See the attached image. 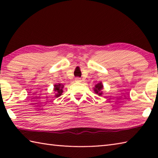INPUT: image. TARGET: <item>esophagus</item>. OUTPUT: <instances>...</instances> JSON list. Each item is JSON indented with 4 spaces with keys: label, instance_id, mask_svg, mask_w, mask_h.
I'll use <instances>...</instances> for the list:
<instances>
[{
    "label": "esophagus",
    "instance_id": "obj_1",
    "mask_svg": "<svg viewBox=\"0 0 158 158\" xmlns=\"http://www.w3.org/2000/svg\"><path fill=\"white\" fill-rule=\"evenodd\" d=\"M75 81L81 82V78H79V77H76V78H75Z\"/></svg>",
    "mask_w": 158,
    "mask_h": 158
}]
</instances>
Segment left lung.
I'll use <instances>...</instances> for the list:
<instances>
[{
  "mask_svg": "<svg viewBox=\"0 0 158 158\" xmlns=\"http://www.w3.org/2000/svg\"><path fill=\"white\" fill-rule=\"evenodd\" d=\"M103 89V84H102V82L100 83H98V84H96L94 87V91L96 93V94H98V95H102V90Z\"/></svg>",
  "mask_w": 158,
  "mask_h": 158,
  "instance_id": "obj_1",
  "label": "left lung"
}]
</instances>
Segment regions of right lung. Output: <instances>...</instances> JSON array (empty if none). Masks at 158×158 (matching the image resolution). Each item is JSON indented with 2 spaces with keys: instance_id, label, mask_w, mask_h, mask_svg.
<instances>
[{
  "instance_id": "1",
  "label": "right lung",
  "mask_w": 158,
  "mask_h": 158,
  "mask_svg": "<svg viewBox=\"0 0 158 158\" xmlns=\"http://www.w3.org/2000/svg\"><path fill=\"white\" fill-rule=\"evenodd\" d=\"M64 85L63 84H55L54 85V93H55V97H59L63 92V89Z\"/></svg>"
}]
</instances>
